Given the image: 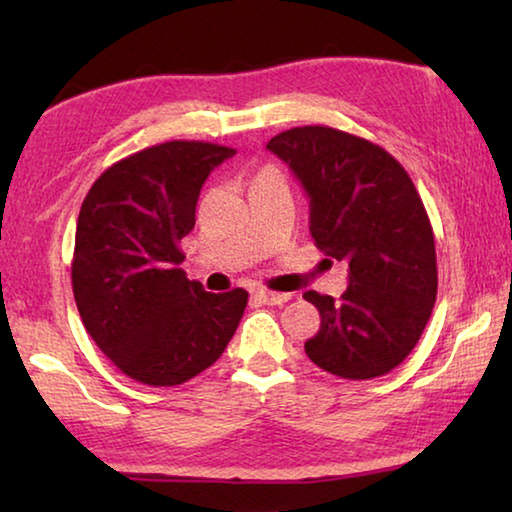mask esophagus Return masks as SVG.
<instances>
[{"instance_id":"34e87169","label":"esophagus","mask_w":512,"mask_h":512,"mask_svg":"<svg viewBox=\"0 0 512 512\" xmlns=\"http://www.w3.org/2000/svg\"><path fill=\"white\" fill-rule=\"evenodd\" d=\"M256 297L261 299L263 304H267V306H281V304H286V301L292 295H290V292H272V290L261 288V290H256Z\"/></svg>"}]
</instances>
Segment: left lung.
Masks as SVG:
<instances>
[{
    "label": "left lung",
    "instance_id": "obj_1",
    "mask_svg": "<svg viewBox=\"0 0 512 512\" xmlns=\"http://www.w3.org/2000/svg\"><path fill=\"white\" fill-rule=\"evenodd\" d=\"M267 149L290 165L311 197L315 247L349 265L335 301L308 290L322 324L306 354L340 379L395 370L415 349L438 295L433 226L395 156L333 127H295Z\"/></svg>",
    "mask_w": 512,
    "mask_h": 512
}]
</instances>
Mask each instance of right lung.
<instances>
[{"mask_svg":"<svg viewBox=\"0 0 512 512\" xmlns=\"http://www.w3.org/2000/svg\"><path fill=\"white\" fill-rule=\"evenodd\" d=\"M236 149L170 140L102 172L81 204L72 290L83 326L129 379L170 388L211 367L249 292L213 295L181 270L199 190Z\"/></svg>","mask_w":512,"mask_h":512,"instance_id":"right-lung-1","label":"right lung"}]
</instances>
